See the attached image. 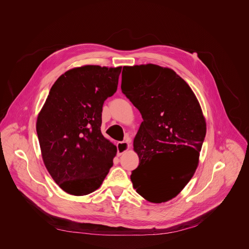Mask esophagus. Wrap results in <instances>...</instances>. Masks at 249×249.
<instances>
[{"label":"esophagus","instance_id":"obj_1","mask_svg":"<svg viewBox=\"0 0 249 249\" xmlns=\"http://www.w3.org/2000/svg\"><path fill=\"white\" fill-rule=\"evenodd\" d=\"M130 148V144H129V141H120L117 143V153L118 155H122L124 152H126L128 149Z\"/></svg>","mask_w":249,"mask_h":249}]
</instances>
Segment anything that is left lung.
<instances>
[{"instance_id":"8db88e82","label":"left lung","mask_w":249,"mask_h":249,"mask_svg":"<svg viewBox=\"0 0 249 249\" xmlns=\"http://www.w3.org/2000/svg\"><path fill=\"white\" fill-rule=\"evenodd\" d=\"M121 89L143 119L133 141V188L148 202H167L198 167L207 129L200 103L175 71L152 63L124 67Z\"/></svg>"}]
</instances>
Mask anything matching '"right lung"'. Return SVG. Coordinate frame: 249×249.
I'll use <instances>...</instances> for the list:
<instances>
[{
  "mask_svg": "<svg viewBox=\"0 0 249 249\" xmlns=\"http://www.w3.org/2000/svg\"><path fill=\"white\" fill-rule=\"evenodd\" d=\"M122 67L84 65L61 74L39 112L36 131L51 178L70 195L102 185L117 147L101 132L103 104L118 87Z\"/></svg>",
  "mask_w": 249,
  "mask_h": 249,
  "instance_id": "right-lung-1",
  "label": "right lung"
}]
</instances>
